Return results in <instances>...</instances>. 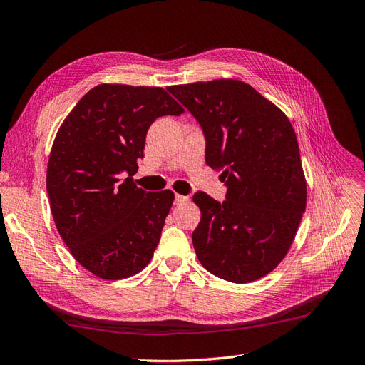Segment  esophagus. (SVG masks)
<instances>
[{"instance_id": "1", "label": "esophagus", "mask_w": 365, "mask_h": 365, "mask_svg": "<svg viewBox=\"0 0 365 365\" xmlns=\"http://www.w3.org/2000/svg\"><path fill=\"white\" fill-rule=\"evenodd\" d=\"M189 201V196H184V195H175V204H184Z\"/></svg>"}]
</instances>
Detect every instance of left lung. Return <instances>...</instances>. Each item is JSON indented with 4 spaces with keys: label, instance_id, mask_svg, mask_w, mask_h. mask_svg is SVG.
<instances>
[{
    "label": "left lung",
    "instance_id": "8db88e82",
    "mask_svg": "<svg viewBox=\"0 0 365 365\" xmlns=\"http://www.w3.org/2000/svg\"><path fill=\"white\" fill-rule=\"evenodd\" d=\"M168 90L200 121L205 161L222 170L220 204L193 196L201 220L192 240L202 267L233 283L259 280L279 267L306 210L307 185L289 118L236 79L173 85Z\"/></svg>",
    "mask_w": 365,
    "mask_h": 365
}]
</instances>
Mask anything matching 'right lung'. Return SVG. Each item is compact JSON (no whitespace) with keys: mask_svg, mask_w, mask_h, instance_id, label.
I'll use <instances>...</instances> for the list:
<instances>
[{"mask_svg":"<svg viewBox=\"0 0 365 365\" xmlns=\"http://www.w3.org/2000/svg\"><path fill=\"white\" fill-rule=\"evenodd\" d=\"M182 113L164 88L102 83L62 121L47 165L50 208L73 257L96 277L128 279L150 262L175 195L145 192L132 176L149 126Z\"/></svg>","mask_w":365,"mask_h":365,"instance_id":"right-lung-1","label":"right lung"}]
</instances>
